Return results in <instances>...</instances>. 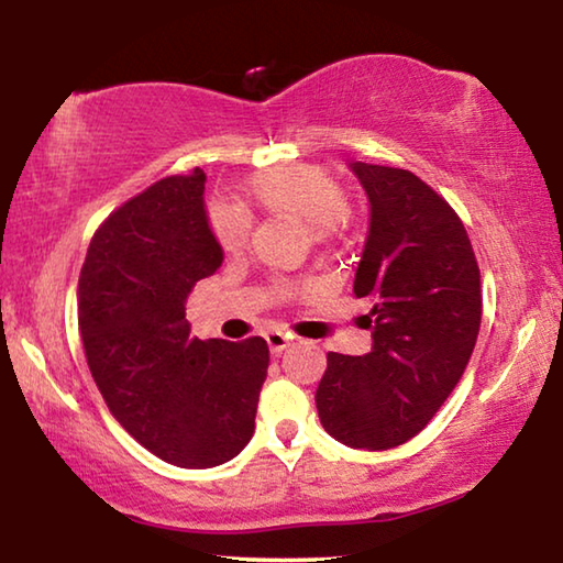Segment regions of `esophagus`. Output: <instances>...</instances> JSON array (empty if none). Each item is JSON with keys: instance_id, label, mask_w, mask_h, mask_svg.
I'll list each match as a JSON object with an SVG mask.
<instances>
[{"instance_id": "esophagus-1", "label": "esophagus", "mask_w": 563, "mask_h": 563, "mask_svg": "<svg viewBox=\"0 0 563 563\" xmlns=\"http://www.w3.org/2000/svg\"><path fill=\"white\" fill-rule=\"evenodd\" d=\"M265 340H268V347H271L273 355H280V352L290 345V338L285 335V332H280V330L268 332V335H265Z\"/></svg>"}]
</instances>
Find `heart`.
<instances>
[{"label":"heart","instance_id":"b5f03b06","mask_svg":"<svg viewBox=\"0 0 563 563\" xmlns=\"http://www.w3.org/2000/svg\"><path fill=\"white\" fill-rule=\"evenodd\" d=\"M243 206L258 208L271 216H290L305 223L312 241H328L340 231L347 213V196L325 168L310 164H290L263 170L243 188ZM213 235L225 251H238L245 243L241 216L216 211L211 216Z\"/></svg>","mask_w":563,"mask_h":563}]
</instances>
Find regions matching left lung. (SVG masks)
I'll use <instances>...</instances> for the list:
<instances>
[{
    "mask_svg": "<svg viewBox=\"0 0 563 563\" xmlns=\"http://www.w3.org/2000/svg\"><path fill=\"white\" fill-rule=\"evenodd\" d=\"M369 201L355 298H369L373 350L328 352L316 405L320 422L355 450H389L452 395L482 322L479 265L452 206L405 168L350 166Z\"/></svg>",
    "mask_w": 563,
    "mask_h": 563,
    "instance_id": "obj_1",
    "label": "left lung"
}]
</instances>
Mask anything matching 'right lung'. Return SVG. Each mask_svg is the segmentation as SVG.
I'll list each match as a JSON object with an SVG mask.
<instances>
[{"mask_svg":"<svg viewBox=\"0 0 563 563\" xmlns=\"http://www.w3.org/2000/svg\"><path fill=\"white\" fill-rule=\"evenodd\" d=\"M206 174L168 176L93 233L79 275V330L103 402L151 454L218 466L251 442L268 375L263 338H190L186 300L223 263Z\"/></svg>","mask_w":563,"mask_h":563,"instance_id":"right-lung-1","label":"right lung"}]
</instances>
